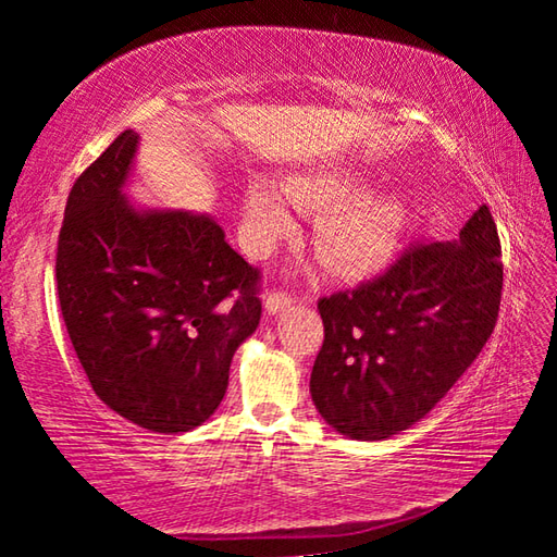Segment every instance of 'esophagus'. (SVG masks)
<instances>
[{
    "label": "esophagus",
    "mask_w": 557,
    "mask_h": 557,
    "mask_svg": "<svg viewBox=\"0 0 557 557\" xmlns=\"http://www.w3.org/2000/svg\"><path fill=\"white\" fill-rule=\"evenodd\" d=\"M292 301H295V297L287 295V292H282V289H272L270 295L265 297V309H268V314L285 312V309L292 305Z\"/></svg>",
    "instance_id": "esophagus-1"
}]
</instances>
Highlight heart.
I'll list each match as a JSON object with an SVG mask.
<instances>
[{"instance_id":"heart-1","label":"heart","mask_w":557,"mask_h":557,"mask_svg":"<svg viewBox=\"0 0 557 557\" xmlns=\"http://www.w3.org/2000/svg\"><path fill=\"white\" fill-rule=\"evenodd\" d=\"M289 199L299 209L326 211L317 245L336 275H371L395 256L403 240L405 211L398 201L361 196L351 174L317 172L289 178L287 191L270 178H256L248 186L245 228L252 250H268L282 235L295 231Z\"/></svg>"}]
</instances>
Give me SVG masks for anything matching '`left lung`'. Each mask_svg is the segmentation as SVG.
Listing matches in <instances>:
<instances>
[{
	"instance_id": "left-lung-1",
	"label": "left lung",
	"mask_w": 557,
	"mask_h": 557,
	"mask_svg": "<svg viewBox=\"0 0 557 557\" xmlns=\"http://www.w3.org/2000/svg\"><path fill=\"white\" fill-rule=\"evenodd\" d=\"M502 287V243L484 203L457 240L412 243L383 275L319 299L324 344L309 381L319 414L351 440L414 425L488 342Z\"/></svg>"
}]
</instances>
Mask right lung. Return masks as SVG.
Returning a JSON list of instances; mask_svg holds the SVG:
<instances>
[{
  "instance_id": "obj_1",
  "label": "right lung",
  "mask_w": 557,
  "mask_h": 557,
  "mask_svg": "<svg viewBox=\"0 0 557 557\" xmlns=\"http://www.w3.org/2000/svg\"><path fill=\"white\" fill-rule=\"evenodd\" d=\"M137 132H120L65 201L55 282L98 398L149 432H188L219 408L235 348L262 314L260 270L209 215L137 211L122 186Z\"/></svg>"
}]
</instances>
